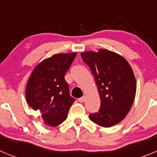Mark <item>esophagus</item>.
<instances>
[{
	"label": "esophagus",
	"mask_w": 157,
	"mask_h": 157,
	"mask_svg": "<svg viewBox=\"0 0 157 157\" xmlns=\"http://www.w3.org/2000/svg\"><path fill=\"white\" fill-rule=\"evenodd\" d=\"M86 101V97L85 96H83V97H82V98H78V101L79 102H81V103H82V102H84V101Z\"/></svg>",
	"instance_id": "esophagus-1"
}]
</instances>
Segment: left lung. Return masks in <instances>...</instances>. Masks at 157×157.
Masks as SVG:
<instances>
[{
    "instance_id": "1",
    "label": "left lung",
    "mask_w": 157,
    "mask_h": 157,
    "mask_svg": "<svg viewBox=\"0 0 157 157\" xmlns=\"http://www.w3.org/2000/svg\"><path fill=\"white\" fill-rule=\"evenodd\" d=\"M81 56L91 70L101 99L99 112L90 119L104 127L116 125L128 114L135 98L137 84L130 63L105 48L81 52Z\"/></svg>"
}]
</instances>
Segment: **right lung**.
Returning a JSON list of instances; mask_svg holds the SVG:
<instances>
[{
  "instance_id": "obj_1",
  "label": "right lung",
  "mask_w": 157,
  "mask_h": 157,
  "mask_svg": "<svg viewBox=\"0 0 157 157\" xmlns=\"http://www.w3.org/2000/svg\"><path fill=\"white\" fill-rule=\"evenodd\" d=\"M76 55V52L54 54L37 63L29 77L27 102L41 112L44 123L48 127L63 123L75 101L70 96L64 75Z\"/></svg>"
}]
</instances>
